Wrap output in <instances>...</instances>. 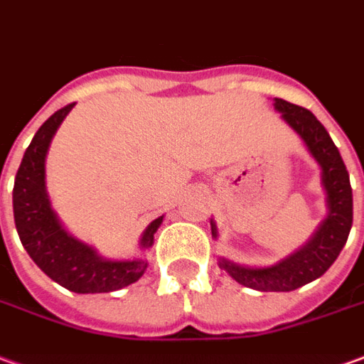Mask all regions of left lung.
<instances>
[{"label": "left lung", "mask_w": 364, "mask_h": 364, "mask_svg": "<svg viewBox=\"0 0 364 364\" xmlns=\"http://www.w3.org/2000/svg\"><path fill=\"white\" fill-rule=\"evenodd\" d=\"M274 108L306 141L309 154L321 167V185L327 195L329 213L315 230V235L299 250L274 266L248 268L225 258L218 260V266L246 288L258 291H291L323 276L337 260L353 226V189L341 154L329 138L323 124L309 110L282 98H274ZM210 230L217 238V225L213 220Z\"/></svg>", "instance_id": "obj_1"}]
</instances>
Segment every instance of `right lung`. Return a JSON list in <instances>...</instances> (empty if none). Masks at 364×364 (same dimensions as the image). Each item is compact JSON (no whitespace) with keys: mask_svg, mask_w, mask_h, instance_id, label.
<instances>
[{"mask_svg":"<svg viewBox=\"0 0 364 364\" xmlns=\"http://www.w3.org/2000/svg\"><path fill=\"white\" fill-rule=\"evenodd\" d=\"M75 102L57 110L45 122L27 147L15 175L14 217L17 235L31 260L63 288L75 294H108L138 282L147 268L146 258L106 260L92 246L68 235L50 208L45 187V157L58 126ZM164 217L149 223L139 248L147 250Z\"/></svg>","mask_w":364,"mask_h":364,"instance_id":"1","label":"right lung"}]
</instances>
